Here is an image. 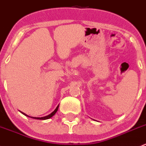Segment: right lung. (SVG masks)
Masks as SVG:
<instances>
[{"instance_id": "obj_1", "label": "right lung", "mask_w": 146, "mask_h": 146, "mask_svg": "<svg viewBox=\"0 0 146 146\" xmlns=\"http://www.w3.org/2000/svg\"><path fill=\"white\" fill-rule=\"evenodd\" d=\"M58 106H59V104H58V105L57 106V107H56V108L55 110H54V111H52V112H51V114H48V115H47V116H45V117H29V116L27 115V114H25V113L22 112V111H20V112H21L22 114H24L25 116H27V117H30V118H32V119H40V120H46V119H48L51 118V117H52L53 116H54V114H56V111H58Z\"/></svg>"}]
</instances>
